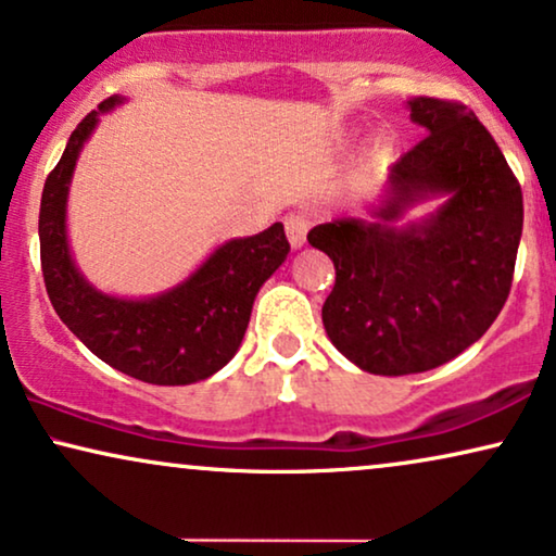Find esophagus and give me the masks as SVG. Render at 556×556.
<instances>
[{
	"mask_svg": "<svg viewBox=\"0 0 556 556\" xmlns=\"http://www.w3.org/2000/svg\"><path fill=\"white\" fill-rule=\"evenodd\" d=\"M308 232V216L306 214H288L286 216V235L293 250L304 248Z\"/></svg>",
	"mask_w": 556,
	"mask_h": 556,
	"instance_id": "34e87169",
	"label": "esophagus"
}]
</instances>
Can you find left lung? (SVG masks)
I'll list each match as a JSON object with an SVG mask.
<instances>
[{
  "label": "left lung",
  "mask_w": 556,
  "mask_h": 556,
  "mask_svg": "<svg viewBox=\"0 0 556 556\" xmlns=\"http://www.w3.org/2000/svg\"><path fill=\"white\" fill-rule=\"evenodd\" d=\"M406 106L427 137L391 165L367 216L308 232L337 270L324 329L372 375L431 370L478 342L506 304L523 229L521 186L475 112L429 97ZM427 200V217L405 219Z\"/></svg>",
  "instance_id": "obj_1"
}]
</instances>
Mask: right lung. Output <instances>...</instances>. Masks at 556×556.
<instances>
[{
	"instance_id": "add662e5",
	"label": "right lung",
	"mask_w": 556,
	"mask_h": 556,
	"mask_svg": "<svg viewBox=\"0 0 556 556\" xmlns=\"http://www.w3.org/2000/svg\"><path fill=\"white\" fill-rule=\"evenodd\" d=\"M125 102L110 97L86 114L42 186V278L55 314L99 359L142 383L191 386L237 355L255 295L283 265L291 244L276 222L261 235L216 244L189 278L155 295H114L89 283L71 252L68 191L99 117Z\"/></svg>"
}]
</instances>
